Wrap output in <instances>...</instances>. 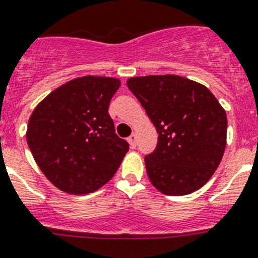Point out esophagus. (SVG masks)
Here are the masks:
<instances>
[{"label": "esophagus", "instance_id": "obj_1", "mask_svg": "<svg viewBox=\"0 0 258 258\" xmlns=\"http://www.w3.org/2000/svg\"><path fill=\"white\" fill-rule=\"evenodd\" d=\"M128 143H130V146H131V148H135L136 147V135L135 134H133L131 136H128Z\"/></svg>", "mask_w": 258, "mask_h": 258}]
</instances>
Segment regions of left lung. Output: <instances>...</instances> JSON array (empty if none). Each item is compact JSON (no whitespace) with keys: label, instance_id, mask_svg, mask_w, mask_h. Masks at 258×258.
I'll return each instance as SVG.
<instances>
[{"label":"left lung","instance_id":"left-lung-1","mask_svg":"<svg viewBox=\"0 0 258 258\" xmlns=\"http://www.w3.org/2000/svg\"><path fill=\"white\" fill-rule=\"evenodd\" d=\"M159 140L144 157L147 174L166 196H186L211 178L226 149L227 115L206 86L181 76L128 79Z\"/></svg>","mask_w":258,"mask_h":258}]
</instances>
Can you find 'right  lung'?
<instances>
[{"mask_svg":"<svg viewBox=\"0 0 258 258\" xmlns=\"http://www.w3.org/2000/svg\"><path fill=\"white\" fill-rule=\"evenodd\" d=\"M119 86L112 77H79L55 89L31 114L26 135L30 151L44 176L62 191L99 189L128 151L107 111Z\"/></svg>","mask_w":258,"mask_h":258,"instance_id":"right-lung-1","label":"right lung"}]
</instances>
